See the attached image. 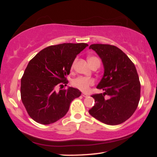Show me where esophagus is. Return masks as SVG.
Returning a JSON list of instances; mask_svg holds the SVG:
<instances>
[{"label":"esophagus","mask_w":157,"mask_h":157,"mask_svg":"<svg viewBox=\"0 0 157 157\" xmlns=\"http://www.w3.org/2000/svg\"><path fill=\"white\" fill-rule=\"evenodd\" d=\"M82 96H83V97H84V98L89 96V95L86 94H82Z\"/></svg>","instance_id":"34e87169"}]
</instances>
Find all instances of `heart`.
I'll use <instances>...</instances> for the list:
<instances>
[{"instance_id": "b5f03b06", "label": "heart", "mask_w": 157, "mask_h": 157, "mask_svg": "<svg viewBox=\"0 0 157 157\" xmlns=\"http://www.w3.org/2000/svg\"><path fill=\"white\" fill-rule=\"evenodd\" d=\"M88 62L89 63L90 66H91L93 63L99 62L100 60L98 57H94V56H89L88 57ZM94 80L93 78H87V77H83L80 76L78 77V78L75 79L73 82V85L76 88L82 91L86 92L88 91L89 89V87L94 85Z\"/></svg>"}]
</instances>
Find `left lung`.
I'll list each match as a JSON object with an SVG mask.
<instances>
[{
	"label": "left lung",
	"instance_id": "1",
	"mask_svg": "<svg viewBox=\"0 0 157 157\" xmlns=\"http://www.w3.org/2000/svg\"><path fill=\"white\" fill-rule=\"evenodd\" d=\"M89 48L102 59L105 72L97 86L104 93L92 95L95 105L89 112L105 124L123 123L134 113L140 100V84L136 68L125 53L115 46L97 44Z\"/></svg>",
	"mask_w": 157,
	"mask_h": 157
}]
</instances>
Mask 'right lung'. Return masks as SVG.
<instances>
[{"label":"right lung","instance_id":"add662e5","mask_svg":"<svg viewBox=\"0 0 157 157\" xmlns=\"http://www.w3.org/2000/svg\"><path fill=\"white\" fill-rule=\"evenodd\" d=\"M89 45L66 43L41 50L26 67L21 81V97L24 107L36 123L49 124L68 112L71 102L80 96L78 89L68 87L56 92L57 86L68 84L73 63Z\"/></svg>","mask_w":157,"mask_h":157}]
</instances>
